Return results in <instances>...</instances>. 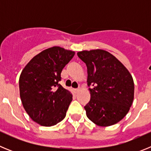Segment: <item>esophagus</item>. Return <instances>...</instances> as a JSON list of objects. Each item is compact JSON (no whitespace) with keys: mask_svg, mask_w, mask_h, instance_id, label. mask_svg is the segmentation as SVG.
<instances>
[{"mask_svg":"<svg viewBox=\"0 0 151 151\" xmlns=\"http://www.w3.org/2000/svg\"><path fill=\"white\" fill-rule=\"evenodd\" d=\"M80 88H76V89H75V93H78V91H79Z\"/></svg>","mask_w":151,"mask_h":151,"instance_id":"34e87169","label":"esophagus"}]
</instances>
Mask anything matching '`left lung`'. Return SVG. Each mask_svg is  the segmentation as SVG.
I'll use <instances>...</instances> for the list:
<instances>
[{"label": "left lung", "mask_w": 151, "mask_h": 151, "mask_svg": "<svg viewBox=\"0 0 151 151\" xmlns=\"http://www.w3.org/2000/svg\"><path fill=\"white\" fill-rule=\"evenodd\" d=\"M77 55L87 66L91 100L86 115L99 126H110L122 119L134 99V81L123 64L104 50H83Z\"/></svg>", "instance_id": "obj_1"}]
</instances>
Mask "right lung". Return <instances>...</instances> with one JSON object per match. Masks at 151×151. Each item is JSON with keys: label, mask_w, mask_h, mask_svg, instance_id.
I'll return each mask as SVG.
<instances>
[{"label": "right lung", "mask_w": 151, "mask_h": 151, "mask_svg": "<svg viewBox=\"0 0 151 151\" xmlns=\"http://www.w3.org/2000/svg\"><path fill=\"white\" fill-rule=\"evenodd\" d=\"M74 54L72 50L53 47L35 56L21 73V101L34 122L53 126L66 116L73 95L59 82L63 69Z\"/></svg>", "instance_id": "obj_1"}]
</instances>
